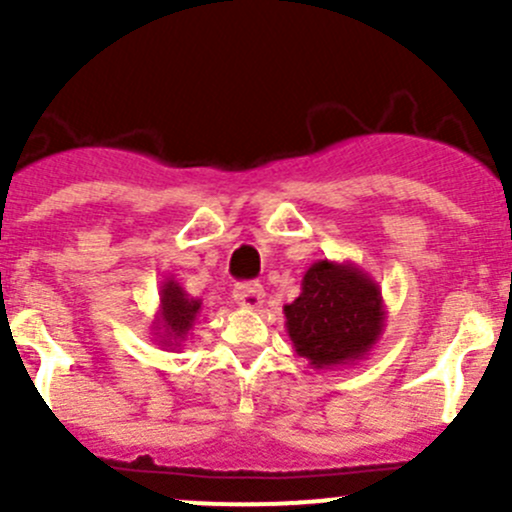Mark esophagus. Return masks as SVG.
Masks as SVG:
<instances>
[{
	"instance_id": "34e87169",
	"label": "esophagus",
	"mask_w": 512,
	"mask_h": 512,
	"mask_svg": "<svg viewBox=\"0 0 512 512\" xmlns=\"http://www.w3.org/2000/svg\"><path fill=\"white\" fill-rule=\"evenodd\" d=\"M235 302L245 309H257L265 302V289L260 282H245L235 287Z\"/></svg>"
}]
</instances>
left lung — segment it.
Here are the masks:
<instances>
[{"mask_svg": "<svg viewBox=\"0 0 512 512\" xmlns=\"http://www.w3.org/2000/svg\"><path fill=\"white\" fill-rule=\"evenodd\" d=\"M285 327L297 356L312 369L354 366L369 356L386 327L381 287L354 262L317 260L302 292L285 304Z\"/></svg>", "mask_w": 512, "mask_h": 512, "instance_id": "1", "label": "left lung"}]
</instances>
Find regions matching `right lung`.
<instances>
[{"instance_id":"obj_1","label":"right lung","mask_w":512,"mask_h":512,"mask_svg":"<svg viewBox=\"0 0 512 512\" xmlns=\"http://www.w3.org/2000/svg\"><path fill=\"white\" fill-rule=\"evenodd\" d=\"M158 297V312L151 324L153 342L170 352L183 349L185 339L190 337L195 322L203 314V299L190 297L175 277H165V282H160Z\"/></svg>"}]
</instances>
